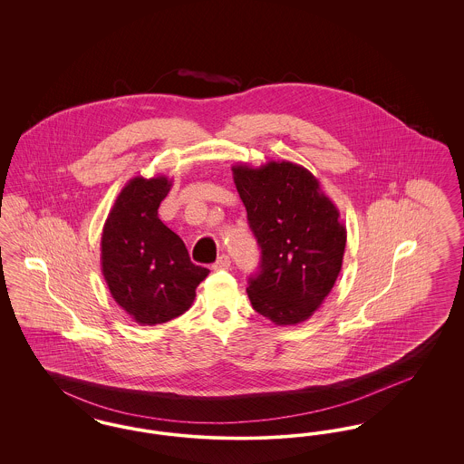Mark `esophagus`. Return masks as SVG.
Instances as JSON below:
<instances>
[{
  "label": "esophagus",
  "instance_id": "esophagus-1",
  "mask_svg": "<svg viewBox=\"0 0 464 464\" xmlns=\"http://www.w3.org/2000/svg\"><path fill=\"white\" fill-rule=\"evenodd\" d=\"M229 266H231V261H229V257L222 254V256H219V257H218V261L214 263V266H212V267H214L216 271H221V269H227Z\"/></svg>",
  "mask_w": 464,
  "mask_h": 464
}]
</instances>
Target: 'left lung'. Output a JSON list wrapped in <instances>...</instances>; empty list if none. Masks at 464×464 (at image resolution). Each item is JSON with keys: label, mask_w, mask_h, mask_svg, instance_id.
<instances>
[{"label": "left lung", "mask_w": 464, "mask_h": 464, "mask_svg": "<svg viewBox=\"0 0 464 464\" xmlns=\"http://www.w3.org/2000/svg\"><path fill=\"white\" fill-rule=\"evenodd\" d=\"M231 170L261 246V269L246 288L252 308L276 325L306 322L341 273L346 227L339 210L297 163H237Z\"/></svg>", "instance_id": "1"}]
</instances>
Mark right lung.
<instances>
[{
    "instance_id": "1",
    "label": "right lung",
    "mask_w": 464,
    "mask_h": 464,
    "mask_svg": "<svg viewBox=\"0 0 464 464\" xmlns=\"http://www.w3.org/2000/svg\"><path fill=\"white\" fill-rule=\"evenodd\" d=\"M169 177L130 179L111 208L101 267L116 304L140 325L165 324L191 308L208 269L193 265L184 242L158 218Z\"/></svg>"
}]
</instances>
